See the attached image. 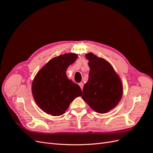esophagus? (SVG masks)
<instances>
[{
    "instance_id": "1",
    "label": "esophagus",
    "mask_w": 153,
    "mask_h": 153,
    "mask_svg": "<svg viewBox=\"0 0 153 153\" xmlns=\"http://www.w3.org/2000/svg\"><path fill=\"white\" fill-rule=\"evenodd\" d=\"M78 85H79V86L80 87L81 89H83V87H84V83H83V82H80L79 84H78Z\"/></svg>"
}]
</instances>
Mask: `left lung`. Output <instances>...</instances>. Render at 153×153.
Instances as JSON below:
<instances>
[{"label":"left lung","mask_w":153,"mask_h":153,"mask_svg":"<svg viewBox=\"0 0 153 153\" xmlns=\"http://www.w3.org/2000/svg\"><path fill=\"white\" fill-rule=\"evenodd\" d=\"M90 68L82 99L95 112L105 114L116 106L123 94L122 82L112 66L92 53L85 55Z\"/></svg>","instance_id":"8db88e82"}]
</instances>
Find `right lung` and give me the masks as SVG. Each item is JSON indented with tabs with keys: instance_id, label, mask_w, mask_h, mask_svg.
Instances as JSON below:
<instances>
[{
	"instance_id": "add662e5",
	"label": "right lung",
	"mask_w": 153,
	"mask_h": 153,
	"mask_svg": "<svg viewBox=\"0 0 153 153\" xmlns=\"http://www.w3.org/2000/svg\"><path fill=\"white\" fill-rule=\"evenodd\" d=\"M78 55L68 53L53 57L37 73L32 84V93L36 104L48 114L59 116L69 105L81 96L80 86L69 80L66 74Z\"/></svg>"
}]
</instances>
